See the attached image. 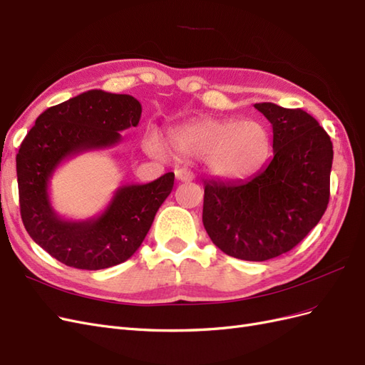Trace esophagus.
I'll list each match as a JSON object with an SVG mask.
<instances>
[{
  "label": "esophagus",
  "instance_id": "34e87169",
  "mask_svg": "<svg viewBox=\"0 0 365 365\" xmlns=\"http://www.w3.org/2000/svg\"><path fill=\"white\" fill-rule=\"evenodd\" d=\"M175 176H176V180L181 181V182H187V181L193 180V173L189 169H184V168L176 169Z\"/></svg>",
  "mask_w": 365,
  "mask_h": 365
}]
</instances>
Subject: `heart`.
I'll use <instances>...</instances> for the list:
<instances>
[{
    "instance_id": "b5f03b06",
    "label": "heart",
    "mask_w": 365,
    "mask_h": 365,
    "mask_svg": "<svg viewBox=\"0 0 365 365\" xmlns=\"http://www.w3.org/2000/svg\"><path fill=\"white\" fill-rule=\"evenodd\" d=\"M173 153L182 158H204L207 172L219 180L240 181L256 173L271 149L269 132L252 120H202L169 132ZM150 153H163L157 134L145 143Z\"/></svg>"
}]
</instances>
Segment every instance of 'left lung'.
Here are the masks:
<instances>
[{
    "label": "left lung",
    "instance_id": "1",
    "mask_svg": "<svg viewBox=\"0 0 365 365\" xmlns=\"http://www.w3.org/2000/svg\"><path fill=\"white\" fill-rule=\"evenodd\" d=\"M254 108L272 125L274 157L245 181H205L202 222L220 251L263 262L291 251L324 215L334 149L303 109Z\"/></svg>",
    "mask_w": 365,
    "mask_h": 365
}]
</instances>
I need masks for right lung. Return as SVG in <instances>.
Listing matches in <instances>:
<instances>
[{
    "instance_id": "add662e5",
    "label": "right lung",
    "mask_w": 365,
    "mask_h": 365,
    "mask_svg": "<svg viewBox=\"0 0 365 365\" xmlns=\"http://www.w3.org/2000/svg\"><path fill=\"white\" fill-rule=\"evenodd\" d=\"M140 117L135 97L91 90L43 111L21 143V217L30 237L67 267L96 271L128 260L173 189L175 173L169 172L148 184L118 187L97 216L74 220L54 212L48 187L59 165L85 152L114 148L120 132L137 126Z\"/></svg>"
}]
</instances>
